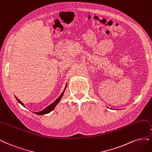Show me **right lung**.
<instances>
[{"mask_svg": "<svg viewBox=\"0 0 152 152\" xmlns=\"http://www.w3.org/2000/svg\"><path fill=\"white\" fill-rule=\"evenodd\" d=\"M66 87H67V83H66V87H65V88H64V91H63V93H62L61 94L60 96H59L57 99H56L53 103H51L50 104H49L48 106H47L46 108H44L43 110H42V111H38V112H33V113H35V114H36V115H43L48 114V113H50V112H51V111H52L55 108V107L56 106V105H57V104L59 103V102H60V100L61 99L62 97L63 96V94H64V91L66 90ZM15 97L16 99L18 100V102L20 104H22V106H23L24 107H26L25 105L24 104V103H22V102H20V101L18 98H17L15 96Z\"/></svg>", "mask_w": 152, "mask_h": 152, "instance_id": "right-lung-1", "label": "right lung"}]
</instances>
